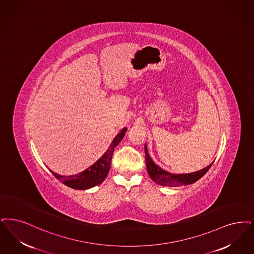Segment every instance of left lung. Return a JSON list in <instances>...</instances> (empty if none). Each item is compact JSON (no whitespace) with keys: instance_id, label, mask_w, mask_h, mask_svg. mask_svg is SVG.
Masks as SVG:
<instances>
[{"instance_id":"8db88e82","label":"left lung","mask_w":254,"mask_h":254,"mask_svg":"<svg viewBox=\"0 0 254 254\" xmlns=\"http://www.w3.org/2000/svg\"><path fill=\"white\" fill-rule=\"evenodd\" d=\"M144 151H145V163H146V169L149 174L150 178L152 179L153 182H155L160 185L163 186H170V187H176L181 185H188L195 183L200 178L207 173V171L211 168L212 164L206 166L199 171L190 173V174H178L174 175L172 173L166 172L162 168H160L156 163H154L152 159L150 158L146 144L144 145Z\"/></svg>"}]
</instances>
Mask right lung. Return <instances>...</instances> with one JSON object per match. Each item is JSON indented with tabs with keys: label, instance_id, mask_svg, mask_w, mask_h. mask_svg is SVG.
I'll return each instance as SVG.
<instances>
[{
	"label": "right lung",
	"instance_id": "1",
	"mask_svg": "<svg viewBox=\"0 0 254 254\" xmlns=\"http://www.w3.org/2000/svg\"><path fill=\"white\" fill-rule=\"evenodd\" d=\"M126 131H127V128H123L121 132L117 134V136L113 139L110 147L101 158L85 171L79 173L77 175L68 176V177L61 176L57 173L53 172L51 170L50 171L59 181H61L63 184H65L68 187H71L72 189L85 190L100 184L105 181V179L108 176V173L111 169V163H112L114 148L118 145L119 142H121Z\"/></svg>",
	"mask_w": 254,
	"mask_h": 254
}]
</instances>
